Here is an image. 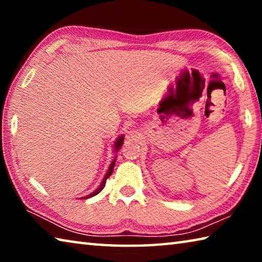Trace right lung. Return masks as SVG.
Listing matches in <instances>:
<instances>
[{
    "instance_id": "add662e5",
    "label": "right lung",
    "mask_w": 262,
    "mask_h": 262,
    "mask_svg": "<svg viewBox=\"0 0 262 262\" xmlns=\"http://www.w3.org/2000/svg\"><path fill=\"white\" fill-rule=\"evenodd\" d=\"M123 139H125V136H123L122 134L118 137L117 140H115V142H114V152H118L119 150H120V148L122 147V144H123ZM115 161H117V156H115V158L113 159L112 161V163L110 164V167H108V170H107V172H106V174H105V177H104V179H103V181H101L100 183V185H99V187L97 188L95 192H92V193H90L89 195H86V196H84V198H81V199H89V198H92V196H95V195H97L98 193H100L101 192V189H103L104 187H105V184H106V180H107V178H110V176L112 174V172H113V168H114V165H115Z\"/></svg>"
}]
</instances>
